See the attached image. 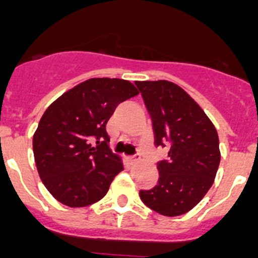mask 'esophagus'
<instances>
[{
	"label": "esophagus",
	"instance_id": "obj_1",
	"mask_svg": "<svg viewBox=\"0 0 258 258\" xmlns=\"http://www.w3.org/2000/svg\"><path fill=\"white\" fill-rule=\"evenodd\" d=\"M138 155H132V157H130L128 158V161H130V163L131 164H134V163H136V162H138Z\"/></svg>",
	"mask_w": 258,
	"mask_h": 258
}]
</instances>
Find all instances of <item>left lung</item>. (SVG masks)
<instances>
[{
  "mask_svg": "<svg viewBox=\"0 0 258 258\" xmlns=\"http://www.w3.org/2000/svg\"><path fill=\"white\" fill-rule=\"evenodd\" d=\"M152 118L155 146H168L158 162V184L140 190L145 206L163 216H180L207 194L219 169V135L203 109L168 81L135 82Z\"/></svg>",
  "mask_w": 258,
  "mask_h": 258,
  "instance_id": "1",
  "label": "left lung"
}]
</instances>
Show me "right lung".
<instances>
[{"label": "right lung", "instance_id": "1", "mask_svg": "<svg viewBox=\"0 0 258 258\" xmlns=\"http://www.w3.org/2000/svg\"><path fill=\"white\" fill-rule=\"evenodd\" d=\"M139 95L131 82L91 78L51 104L33 136L37 171L46 189L68 207H86L105 197L123 171L109 148L106 122L118 104Z\"/></svg>", "mask_w": 258, "mask_h": 258}]
</instances>
